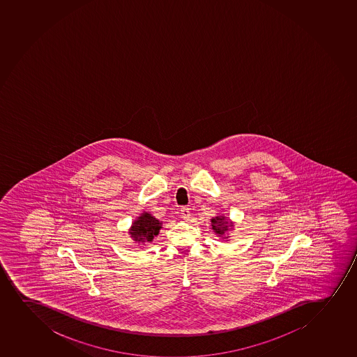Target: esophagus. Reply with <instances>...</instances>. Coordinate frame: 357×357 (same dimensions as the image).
<instances>
[{
  "instance_id": "34e87169",
  "label": "esophagus",
  "mask_w": 357,
  "mask_h": 357,
  "mask_svg": "<svg viewBox=\"0 0 357 357\" xmlns=\"http://www.w3.org/2000/svg\"><path fill=\"white\" fill-rule=\"evenodd\" d=\"M181 217L185 219V220H188L190 218V208L188 207H181Z\"/></svg>"
}]
</instances>
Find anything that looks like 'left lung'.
<instances>
[{
	"instance_id": "8db88e82",
	"label": "left lung",
	"mask_w": 357,
	"mask_h": 357,
	"mask_svg": "<svg viewBox=\"0 0 357 357\" xmlns=\"http://www.w3.org/2000/svg\"><path fill=\"white\" fill-rule=\"evenodd\" d=\"M211 227L213 232L215 234H218V237L227 241L230 238L227 232L232 231L234 225V222H231L230 219H227V217H225V215H218L211 219Z\"/></svg>"
}]
</instances>
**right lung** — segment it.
Here are the masks:
<instances>
[{
	"label": "right lung",
	"mask_w": 357,
	"mask_h": 357,
	"mask_svg": "<svg viewBox=\"0 0 357 357\" xmlns=\"http://www.w3.org/2000/svg\"><path fill=\"white\" fill-rule=\"evenodd\" d=\"M162 227V222L158 220L150 212H142L138 218H135L130 225L128 234L130 237L138 243L139 245H145L157 237Z\"/></svg>",
	"instance_id": "add662e5"
}]
</instances>
